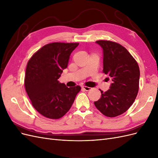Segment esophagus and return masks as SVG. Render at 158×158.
I'll use <instances>...</instances> for the list:
<instances>
[{
    "mask_svg": "<svg viewBox=\"0 0 158 158\" xmlns=\"http://www.w3.org/2000/svg\"><path fill=\"white\" fill-rule=\"evenodd\" d=\"M82 89H84L85 91H89V90L92 89V88L88 87V86H85V85H84V86H82Z\"/></svg>",
    "mask_w": 158,
    "mask_h": 158,
    "instance_id": "34e87169",
    "label": "esophagus"
}]
</instances>
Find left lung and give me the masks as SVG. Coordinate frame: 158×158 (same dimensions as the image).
<instances>
[{"label":"left lung","mask_w":158,"mask_h":158,"mask_svg":"<svg viewBox=\"0 0 158 158\" xmlns=\"http://www.w3.org/2000/svg\"><path fill=\"white\" fill-rule=\"evenodd\" d=\"M96 43L103 49V73L113 82L107 92L101 90L102 96L94 105L105 116L114 117L126 112L135 102L139 88V66L121 45L106 40Z\"/></svg>","instance_id":"obj_1"}]
</instances>
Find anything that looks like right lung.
I'll return each mask as SVG.
<instances>
[{
  "label": "right lung",
  "mask_w": 158,
  "mask_h": 158,
  "mask_svg": "<svg viewBox=\"0 0 158 158\" xmlns=\"http://www.w3.org/2000/svg\"><path fill=\"white\" fill-rule=\"evenodd\" d=\"M78 43L55 42L42 47L29 60L24 85L32 106L51 119L63 117L73 104L80 85L68 88L58 79Z\"/></svg>",
  "instance_id": "right-lung-1"
}]
</instances>
